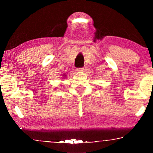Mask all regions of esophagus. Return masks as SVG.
<instances>
[{"label": "esophagus", "mask_w": 153, "mask_h": 153, "mask_svg": "<svg viewBox=\"0 0 153 153\" xmlns=\"http://www.w3.org/2000/svg\"><path fill=\"white\" fill-rule=\"evenodd\" d=\"M76 70H77V71H84L86 70V67L79 68V69H77Z\"/></svg>", "instance_id": "obj_1"}]
</instances>
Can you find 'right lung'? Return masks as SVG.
<instances>
[{
    "label": "right lung",
    "instance_id": "add662e5",
    "mask_svg": "<svg viewBox=\"0 0 153 153\" xmlns=\"http://www.w3.org/2000/svg\"><path fill=\"white\" fill-rule=\"evenodd\" d=\"M64 76H66V75H64Z\"/></svg>",
    "mask_w": 153,
    "mask_h": 153
}]
</instances>
